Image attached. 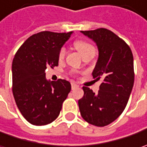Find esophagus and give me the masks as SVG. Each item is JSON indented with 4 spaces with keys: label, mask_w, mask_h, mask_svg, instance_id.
Listing matches in <instances>:
<instances>
[{
    "label": "esophagus",
    "mask_w": 147,
    "mask_h": 147,
    "mask_svg": "<svg viewBox=\"0 0 147 147\" xmlns=\"http://www.w3.org/2000/svg\"><path fill=\"white\" fill-rule=\"evenodd\" d=\"M71 88H72V90H74L75 88H78V85H77L76 83H74V82H72L71 83Z\"/></svg>",
    "instance_id": "esophagus-1"
}]
</instances>
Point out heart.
Listing matches in <instances>:
<instances>
[{
    "mask_svg": "<svg viewBox=\"0 0 147 147\" xmlns=\"http://www.w3.org/2000/svg\"><path fill=\"white\" fill-rule=\"evenodd\" d=\"M74 47L78 51V52L81 54L82 55H85V54L88 53L90 51H95V48L94 47L89 43L88 42L83 41V40H78L74 42ZM65 55V47H61L59 51V59H62Z\"/></svg>",
    "mask_w": 147,
    "mask_h": 147,
    "instance_id": "1",
    "label": "heart"
}]
</instances>
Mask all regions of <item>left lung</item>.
I'll list each match as a JSON object with an SVG mask.
<instances>
[{
    "instance_id": "left-lung-1",
    "label": "left lung",
    "mask_w": 147,
    "mask_h": 147,
    "mask_svg": "<svg viewBox=\"0 0 147 147\" xmlns=\"http://www.w3.org/2000/svg\"><path fill=\"white\" fill-rule=\"evenodd\" d=\"M96 43L99 57L93 78H103L97 93L83 87L78 100L81 115L88 123L104 127L114 122L127 104L134 83L133 56L129 46L109 29L81 31Z\"/></svg>"
}]
</instances>
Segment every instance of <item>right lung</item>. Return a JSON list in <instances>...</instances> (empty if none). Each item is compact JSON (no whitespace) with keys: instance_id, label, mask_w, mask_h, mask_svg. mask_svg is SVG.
I'll return each mask as SVG.
<instances>
[{"instance_id":"obj_1","label":"right lung","mask_w":147,"mask_h":147,"mask_svg":"<svg viewBox=\"0 0 147 147\" xmlns=\"http://www.w3.org/2000/svg\"><path fill=\"white\" fill-rule=\"evenodd\" d=\"M72 32H40L28 37L14 55L13 95L22 115L33 125L52 123L70 92L69 81L49 82L45 70L49 66H58L59 50Z\"/></svg>"}]
</instances>
